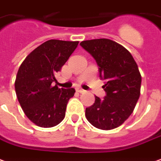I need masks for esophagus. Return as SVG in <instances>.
<instances>
[{
    "mask_svg": "<svg viewBox=\"0 0 161 161\" xmlns=\"http://www.w3.org/2000/svg\"><path fill=\"white\" fill-rule=\"evenodd\" d=\"M76 90H77V92H80V93H84V92H86L84 89L80 88V87H77V88H76Z\"/></svg>",
    "mask_w": 161,
    "mask_h": 161,
    "instance_id": "obj_1",
    "label": "esophagus"
}]
</instances>
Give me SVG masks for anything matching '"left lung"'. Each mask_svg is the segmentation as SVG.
I'll use <instances>...</instances> for the list:
<instances>
[{
    "mask_svg": "<svg viewBox=\"0 0 161 161\" xmlns=\"http://www.w3.org/2000/svg\"><path fill=\"white\" fill-rule=\"evenodd\" d=\"M80 45L94 58L99 77L106 80L105 97L95 96L93 105L86 108V118L98 129H115L129 118L140 97L138 66L124 46L107 38L82 41Z\"/></svg>",
    "mask_w": 161,
    "mask_h": 161,
    "instance_id": "1",
    "label": "left lung"
}]
</instances>
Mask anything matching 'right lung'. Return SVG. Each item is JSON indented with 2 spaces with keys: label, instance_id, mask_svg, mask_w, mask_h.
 <instances>
[{
  "label": "right lung",
  "instance_id": "obj_1",
  "mask_svg": "<svg viewBox=\"0 0 161 161\" xmlns=\"http://www.w3.org/2000/svg\"><path fill=\"white\" fill-rule=\"evenodd\" d=\"M78 41L50 39L37 47L21 63L15 80V92L25 114L34 124L54 127L65 117L75 88H59L55 74L59 72L78 45Z\"/></svg>",
  "mask_w": 161,
  "mask_h": 161
}]
</instances>
